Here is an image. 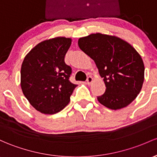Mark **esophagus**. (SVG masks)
<instances>
[{
    "mask_svg": "<svg viewBox=\"0 0 157 157\" xmlns=\"http://www.w3.org/2000/svg\"><path fill=\"white\" fill-rule=\"evenodd\" d=\"M92 82H93V78L91 76H88L87 78V85H90V84L92 83Z\"/></svg>",
    "mask_w": 157,
    "mask_h": 157,
    "instance_id": "34e87169",
    "label": "esophagus"
}]
</instances>
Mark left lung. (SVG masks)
I'll return each mask as SVG.
<instances>
[{"label":"left lung","instance_id":"obj_1","mask_svg":"<svg viewBox=\"0 0 157 157\" xmlns=\"http://www.w3.org/2000/svg\"><path fill=\"white\" fill-rule=\"evenodd\" d=\"M79 48L95 62L105 91L97 99L113 110L131 103L142 87L144 66L130 44L117 36L92 33L78 40Z\"/></svg>","mask_w":157,"mask_h":157}]
</instances>
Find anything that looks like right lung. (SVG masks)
I'll return each instance as SVG.
<instances>
[{
    "label": "right lung",
    "instance_id": "right-lung-1",
    "mask_svg": "<svg viewBox=\"0 0 157 157\" xmlns=\"http://www.w3.org/2000/svg\"><path fill=\"white\" fill-rule=\"evenodd\" d=\"M70 38L45 40L25 56L21 68V87L31 105L43 114H56L68 105L77 85L70 81L72 68L65 55Z\"/></svg>",
    "mask_w": 157,
    "mask_h": 157
}]
</instances>
